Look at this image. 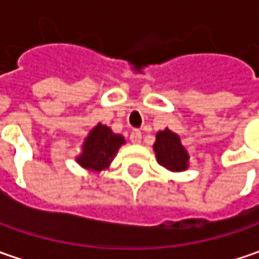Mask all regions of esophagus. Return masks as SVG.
<instances>
[{
	"mask_svg": "<svg viewBox=\"0 0 259 259\" xmlns=\"http://www.w3.org/2000/svg\"><path fill=\"white\" fill-rule=\"evenodd\" d=\"M141 138H143V135H141V133L140 131H133L131 133V135H130V140H131V143L133 144H140L141 143Z\"/></svg>",
	"mask_w": 259,
	"mask_h": 259,
	"instance_id": "34e87169",
	"label": "esophagus"
}]
</instances>
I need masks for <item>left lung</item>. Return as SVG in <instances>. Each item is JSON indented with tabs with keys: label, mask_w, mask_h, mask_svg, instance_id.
Listing matches in <instances>:
<instances>
[{
	"label": "left lung",
	"mask_w": 259,
	"mask_h": 259,
	"mask_svg": "<svg viewBox=\"0 0 259 259\" xmlns=\"http://www.w3.org/2000/svg\"><path fill=\"white\" fill-rule=\"evenodd\" d=\"M158 164L165 167L170 171H184L189 167V154L186 151L180 137L165 128L155 135L153 145Z\"/></svg>",
	"instance_id": "8db88e82"
}]
</instances>
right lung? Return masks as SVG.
<instances>
[{
  "mask_svg": "<svg viewBox=\"0 0 259 259\" xmlns=\"http://www.w3.org/2000/svg\"><path fill=\"white\" fill-rule=\"evenodd\" d=\"M122 144H125L122 135L112 133L106 125L98 124L85 138L82 153L76 157V161L86 170L102 171L112 163Z\"/></svg>",
  "mask_w": 259,
  "mask_h": 259,
  "instance_id": "add662e5",
  "label": "right lung"
}]
</instances>
